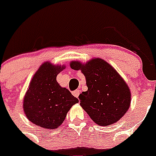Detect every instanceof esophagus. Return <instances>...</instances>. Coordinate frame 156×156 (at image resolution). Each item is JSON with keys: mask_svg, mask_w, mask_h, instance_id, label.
Here are the masks:
<instances>
[{"mask_svg": "<svg viewBox=\"0 0 156 156\" xmlns=\"http://www.w3.org/2000/svg\"><path fill=\"white\" fill-rule=\"evenodd\" d=\"M79 94H80V90H79V89H77V90H73V96H75L76 98H78V96H79Z\"/></svg>", "mask_w": 156, "mask_h": 156, "instance_id": "obj_1", "label": "esophagus"}]
</instances>
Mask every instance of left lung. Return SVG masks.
I'll use <instances>...</instances> for the list:
<instances>
[{"mask_svg":"<svg viewBox=\"0 0 156 156\" xmlns=\"http://www.w3.org/2000/svg\"><path fill=\"white\" fill-rule=\"evenodd\" d=\"M70 67L82 71L87 90L79 95L80 105L99 126L116 123L128 111L131 102L129 88L124 79L101 58H93L86 64L70 62Z\"/></svg>","mask_w":156,"mask_h":156,"instance_id":"1","label":"left lung"}]
</instances>
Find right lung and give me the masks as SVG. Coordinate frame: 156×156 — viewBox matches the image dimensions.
Listing matches in <instances>:
<instances>
[{
	"label": "right lung",
	"instance_id": "right-lung-1",
	"mask_svg": "<svg viewBox=\"0 0 156 156\" xmlns=\"http://www.w3.org/2000/svg\"><path fill=\"white\" fill-rule=\"evenodd\" d=\"M65 66L43 63L34 74L23 99V110L30 122L48 129L58 128L73 104L78 103L68 89L61 87L56 76Z\"/></svg>",
	"mask_w": 156,
	"mask_h": 156
}]
</instances>
